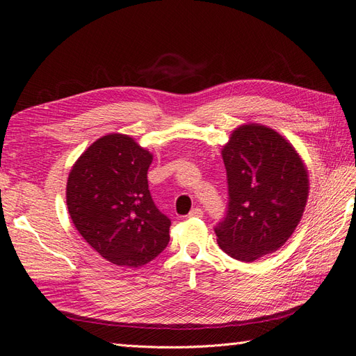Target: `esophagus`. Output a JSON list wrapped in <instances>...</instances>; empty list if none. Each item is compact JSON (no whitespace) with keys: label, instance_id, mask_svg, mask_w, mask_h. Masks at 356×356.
<instances>
[{"label":"esophagus","instance_id":"34e87169","mask_svg":"<svg viewBox=\"0 0 356 356\" xmlns=\"http://www.w3.org/2000/svg\"><path fill=\"white\" fill-rule=\"evenodd\" d=\"M203 215V211L199 208V207H196V208H193L190 212H188V218H200Z\"/></svg>","mask_w":356,"mask_h":356}]
</instances>
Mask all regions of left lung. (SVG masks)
Here are the masks:
<instances>
[{
  "label": "left lung",
  "mask_w": 356,
  "mask_h": 356,
  "mask_svg": "<svg viewBox=\"0 0 356 356\" xmlns=\"http://www.w3.org/2000/svg\"><path fill=\"white\" fill-rule=\"evenodd\" d=\"M221 156L230 202L215 227L217 242L225 254L251 263L293 236L307 204L309 172L296 147L260 123L232 131Z\"/></svg>",
  "instance_id": "obj_1"
}]
</instances>
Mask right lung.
Masks as SVG:
<instances>
[{
    "instance_id": "add662e5",
    "label": "right lung",
    "mask_w": 356,
    "mask_h": 356,
    "mask_svg": "<svg viewBox=\"0 0 356 356\" xmlns=\"http://www.w3.org/2000/svg\"><path fill=\"white\" fill-rule=\"evenodd\" d=\"M153 153L132 136L108 134L84 149L67 181L74 227L105 260L141 267L165 250L170 221L149 196Z\"/></svg>"
}]
</instances>
